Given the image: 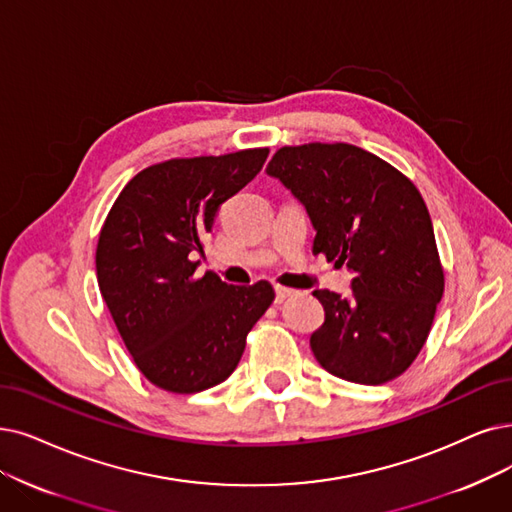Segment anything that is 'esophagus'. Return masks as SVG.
I'll list each match as a JSON object with an SVG mask.
<instances>
[{
	"label": "esophagus",
	"mask_w": 512,
	"mask_h": 512,
	"mask_svg": "<svg viewBox=\"0 0 512 512\" xmlns=\"http://www.w3.org/2000/svg\"><path fill=\"white\" fill-rule=\"evenodd\" d=\"M275 294H277V302H283L285 298L294 296V290H290V288H283V285H277V288H275Z\"/></svg>",
	"instance_id": "obj_1"
}]
</instances>
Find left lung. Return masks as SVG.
I'll list each match as a JSON object with an SVG mask.
<instances>
[{
    "label": "left lung",
    "mask_w": 512,
    "mask_h": 512,
    "mask_svg": "<svg viewBox=\"0 0 512 512\" xmlns=\"http://www.w3.org/2000/svg\"><path fill=\"white\" fill-rule=\"evenodd\" d=\"M317 231L313 254L355 273L353 296L315 290L325 321L311 349L325 372L384 384L414 363L445 279L431 214L414 182L346 142L281 147L267 166Z\"/></svg>",
    "instance_id": "left-lung-1"
}]
</instances>
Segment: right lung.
Masks as SVG:
<instances>
[{"label": "right lung", "mask_w": 512, "mask_h": 512, "mask_svg": "<svg viewBox=\"0 0 512 512\" xmlns=\"http://www.w3.org/2000/svg\"><path fill=\"white\" fill-rule=\"evenodd\" d=\"M269 149L168 159L115 199L96 245V277L138 370L191 395L227 380L245 338L275 300L269 281L229 285L195 275L218 208L262 170Z\"/></svg>", "instance_id": "right-lung-1"}]
</instances>
